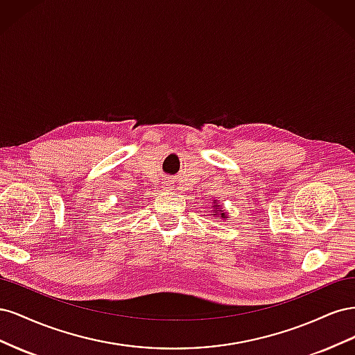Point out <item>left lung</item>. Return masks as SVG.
<instances>
[{"instance_id":"8db88e82","label":"left lung","mask_w":355,"mask_h":355,"mask_svg":"<svg viewBox=\"0 0 355 355\" xmlns=\"http://www.w3.org/2000/svg\"><path fill=\"white\" fill-rule=\"evenodd\" d=\"M211 216H216L220 219H228L230 214L225 211L223 204L219 200H211Z\"/></svg>"}]
</instances>
